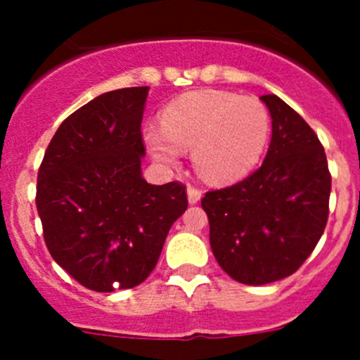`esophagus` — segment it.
Returning a JSON list of instances; mask_svg holds the SVG:
<instances>
[{
    "instance_id": "34e87169",
    "label": "esophagus",
    "mask_w": 360,
    "mask_h": 360,
    "mask_svg": "<svg viewBox=\"0 0 360 360\" xmlns=\"http://www.w3.org/2000/svg\"><path fill=\"white\" fill-rule=\"evenodd\" d=\"M187 200H189L191 205L198 203L200 200H202V191L196 189V187H193V186H189L187 187Z\"/></svg>"
}]
</instances>
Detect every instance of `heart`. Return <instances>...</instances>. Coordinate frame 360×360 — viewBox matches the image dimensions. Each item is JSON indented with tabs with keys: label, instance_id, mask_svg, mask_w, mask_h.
Instances as JSON below:
<instances>
[{
	"label": "heart",
	"instance_id": "1",
	"mask_svg": "<svg viewBox=\"0 0 360 360\" xmlns=\"http://www.w3.org/2000/svg\"><path fill=\"white\" fill-rule=\"evenodd\" d=\"M149 126L144 141L151 155L176 165L180 149H193L196 173L211 184L236 182L254 169L269 142L270 117L256 97L200 90L174 98Z\"/></svg>",
	"mask_w": 360,
	"mask_h": 360
}]
</instances>
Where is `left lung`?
Returning a JSON list of instances; mask_svg holds the SVG:
<instances>
[{"mask_svg":"<svg viewBox=\"0 0 360 360\" xmlns=\"http://www.w3.org/2000/svg\"><path fill=\"white\" fill-rule=\"evenodd\" d=\"M272 139L262 167L202 198L216 262L236 281L266 285L294 274L328 221L332 176L314 129L278 95H263Z\"/></svg>","mask_w":360,"mask_h":360,"instance_id":"obj_1","label":"left lung"}]
</instances>
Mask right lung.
<instances>
[{
    "instance_id": "add662e5",
    "label": "right lung",
    "mask_w": 360,
    "mask_h": 360,
    "mask_svg": "<svg viewBox=\"0 0 360 360\" xmlns=\"http://www.w3.org/2000/svg\"><path fill=\"white\" fill-rule=\"evenodd\" d=\"M148 91H108L73 111L37 173L44 243L57 265L95 292L141 285L187 209L186 186H151L142 178Z\"/></svg>"
}]
</instances>
